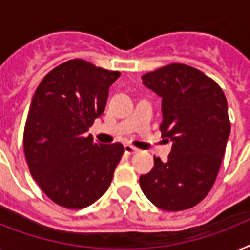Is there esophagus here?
<instances>
[{"mask_svg": "<svg viewBox=\"0 0 250 250\" xmlns=\"http://www.w3.org/2000/svg\"><path fill=\"white\" fill-rule=\"evenodd\" d=\"M123 148H125V152L127 155H133V154H136V152H138L137 148L133 147V146L129 144H125V146H123Z\"/></svg>", "mask_w": 250, "mask_h": 250, "instance_id": "obj_1", "label": "esophagus"}]
</instances>
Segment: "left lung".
<instances>
[{
    "instance_id": "left-lung-1",
    "label": "left lung",
    "mask_w": 250,
    "mask_h": 250,
    "mask_svg": "<svg viewBox=\"0 0 250 250\" xmlns=\"http://www.w3.org/2000/svg\"><path fill=\"white\" fill-rule=\"evenodd\" d=\"M142 83L161 98L160 131L173 145L167 161L154 156V169L140 177L141 189L161 209L190 208L211 190L225 154V94L212 79L182 63L146 73Z\"/></svg>"
}]
</instances>
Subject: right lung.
I'll use <instances>...</instances> for the list:
<instances>
[{"mask_svg":"<svg viewBox=\"0 0 250 250\" xmlns=\"http://www.w3.org/2000/svg\"><path fill=\"white\" fill-rule=\"evenodd\" d=\"M121 76L83 60L60 64L42 80L24 131L29 169L50 200L85 208L106 192L123 145L99 144L86 135L105 109L109 87Z\"/></svg>","mask_w":250,"mask_h":250,"instance_id":"obj_1","label":"right lung"}]
</instances>
